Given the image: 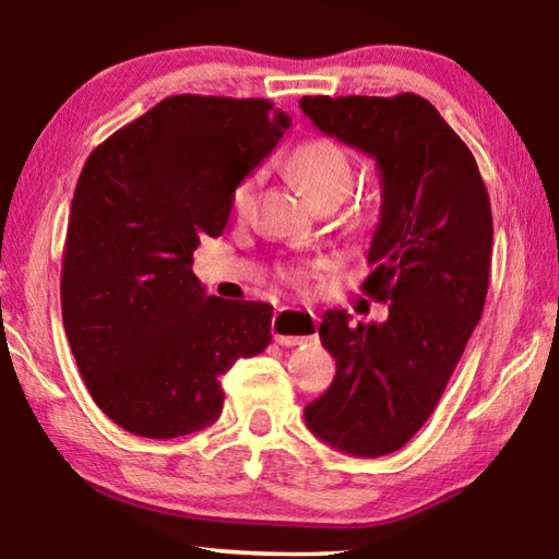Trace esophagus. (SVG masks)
Listing matches in <instances>:
<instances>
[{
    "label": "esophagus",
    "instance_id": "1",
    "mask_svg": "<svg viewBox=\"0 0 559 559\" xmlns=\"http://www.w3.org/2000/svg\"><path fill=\"white\" fill-rule=\"evenodd\" d=\"M271 330H273V340L283 347H296L318 337L316 316L310 313V310H300V308H281L278 313L273 316Z\"/></svg>",
    "mask_w": 559,
    "mask_h": 559
}]
</instances>
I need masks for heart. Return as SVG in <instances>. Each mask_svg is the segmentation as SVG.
Here are the masks:
<instances>
[{
  "label": "heart",
  "instance_id": "heart-1",
  "mask_svg": "<svg viewBox=\"0 0 559 559\" xmlns=\"http://www.w3.org/2000/svg\"><path fill=\"white\" fill-rule=\"evenodd\" d=\"M290 169L300 187L313 197V202L330 194H349L355 185V169L343 147L333 140H310L302 143L290 157ZM259 173L241 177L231 189V210L236 214H249L257 200ZM325 269L323 259H296L278 266V276L296 288H306L310 281Z\"/></svg>",
  "mask_w": 559,
  "mask_h": 559
}]
</instances>
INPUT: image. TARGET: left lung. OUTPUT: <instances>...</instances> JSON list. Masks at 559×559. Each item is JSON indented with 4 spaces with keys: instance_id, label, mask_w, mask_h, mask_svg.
<instances>
[{
    "instance_id": "left-lung-1",
    "label": "left lung",
    "mask_w": 559,
    "mask_h": 559,
    "mask_svg": "<svg viewBox=\"0 0 559 559\" xmlns=\"http://www.w3.org/2000/svg\"><path fill=\"white\" fill-rule=\"evenodd\" d=\"M300 108L380 167L382 210L362 293L390 300L382 325H349L345 310H328L318 333L337 372L306 406V424L333 449L386 456L437 409L484 313L490 200L468 145L416 93L302 96Z\"/></svg>"
}]
</instances>
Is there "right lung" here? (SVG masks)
<instances>
[{
    "label": "right lung",
    "instance_id": "1",
    "mask_svg": "<svg viewBox=\"0 0 559 559\" xmlns=\"http://www.w3.org/2000/svg\"><path fill=\"white\" fill-rule=\"evenodd\" d=\"M290 118L266 98L169 96L93 150L61 263L71 353L103 414L135 437L200 431L222 374L271 343L273 306L204 296L192 253Z\"/></svg>",
    "mask_w": 559,
    "mask_h": 559
}]
</instances>
